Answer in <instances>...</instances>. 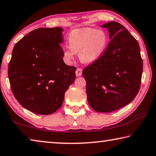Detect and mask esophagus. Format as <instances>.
Segmentation results:
<instances>
[{
	"mask_svg": "<svg viewBox=\"0 0 156 156\" xmlns=\"http://www.w3.org/2000/svg\"><path fill=\"white\" fill-rule=\"evenodd\" d=\"M76 76H80L81 75H82V69L80 68H78L76 70Z\"/></svg>",
	"mask_w": 156,
	"mask_h": 156,
	"instance_id": "1",
	"label": "esophagus"
}]
</instances>
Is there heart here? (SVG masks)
Segmentation results:
<instances>
[{
  "label": "heart",
  "instance_id": "obj_1",
  "mask_svg": "<svg viewBox=\"0 0 156 156\" xmlns=\"http://www.w3.org/2000/svg\"><path fill=\"white\" fill-rule=\"evenodd\" d=\"M69 46L64 48L63 55L68 62L75 57V53L81 62L90 64L99 59L108 45V36L103 30L92 28L74 29L68 35Z\"/></svg>",
  "mask_w": 156,
  "mask_h": 156
}]
</instances>
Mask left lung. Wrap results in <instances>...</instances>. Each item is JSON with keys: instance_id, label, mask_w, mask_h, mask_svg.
<instances>
[{"instance_id": "1", "label": "left lung", "mask_w": 156, "mask_h": 156, "mask_svg": "<svg viewBox=\"0 0 156 156\" xmlns=\"http://www.w3.org/2000/svg\"><path fill=\"white\" fill-rule=\"evenodd\" d=\"M110 42L99 59L84 68L88 101L94 110L110 112L129 104L140 90L143 59L140 46L125 27L115 21L103 24Z\"/></svg>"}]
</instances>
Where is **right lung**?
<instances>
[{
    "instance_id": "obj_1",
    "label": "right lung",
    "mask_w": 156,
    "mask_h": 156,
    "mask_svg": "<svg viewBox=\"0 0 156 156\" xmlns=\"http://www.w3.org/2000/svg\"><path fill=\"white\" fill-rule=\"evenodd\" d=\"M61 27L39 28L16 44L8 76L16 100L27 110L48 115L61 108L75 81L76 67L63 60Z\"/></svg>"
}]
</instances>
